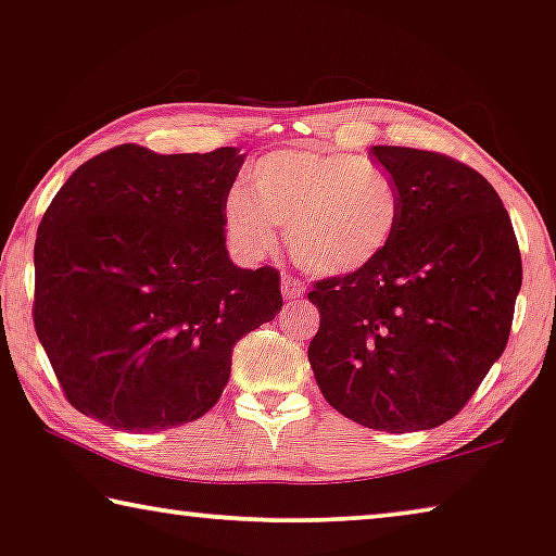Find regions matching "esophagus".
I'll return each instance as SVG.
<instances>
[{
	"label": "esophagus",
	"mask_w": 556,
	"mask_h": 556,
	"mask_svg": "<svg viewBox=\"0 0 556 556\" xmlns=\"http://www.w3.org/2000/svg\"><path fill=\"white\" fill-rule=\"evenodd\" d=\"M281 294H285V300H300L304 294V285L300 279H292L289 275L281 277Z\"/></svg>",
	"instance_id": "obj_1"
}]
</instances>
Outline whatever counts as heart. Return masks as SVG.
<instances>
[{"label": "heart", "instance_id": "obj_1", "mask_svg": "<svg viewBox=\"0 0 556 556\" xmlns=\"http://www.w3.org/2000/svg\"><path fill=\"white\" fill-rule=\"evenodd\" d=\"M247 187L225 199V227L247 256L275 250L277 229L304 271L346 277L392 247L402 194L392 174L357 154L292 147L264 154L247 169Z\"/></svg>", "mask_w": 556, "mask_h": 556}]
</instances>
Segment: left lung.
<instances>
[{"label":"left lung","instance_id":"left-lung-1","mask_svg":"<svg viewBox=\"0 0 556 556\" xmlns=\"http://www.w3.org/2000/svg\"><path fill=\"white\" fill-rule=\"evenodd\" d=\"M402 222L371 267L314 281L309 364L325 400L379 432L459 414L507 346L521 287L511 219L482 174L446 154L371 147Z\"/></svg>","mask_w":556,"mask_h":556}]
</instances>
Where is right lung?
<instances>
[{
	"label": "right lung",
	"mask_w": 556,
	"mask_h": 556,
	"mask_svg": "<svg viewBox=\"0 0 556 556\" xmlns=\"http://www.w3.org/2000/svg\"><path fill=\"white\" fill-rule=\"evenodd\" d=\"M244 154L119 144L64 181L35 242V329L74 409L164 432L210 412L231 350L281 309L279 271L229 260Z\"/></svg>",
	"instance_id": "obj_1"
}]
</instances>
